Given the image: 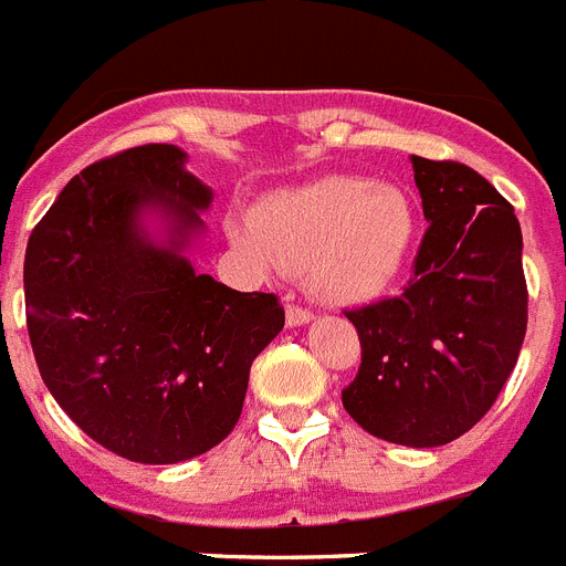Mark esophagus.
Instances as JSON below:
<instances>
[{
	"label": "esophagus",
	"instance_id": "obj_1",
	"mask_svg": "<svg viewBox=\"0 0 566 566\" xmlns=\"http://www.w3.org/2000/svg\"><path fill=\"white\" fill-rule=\"evenodd\" d=\"M312 321V312L303 310V306H294V303H289L286 306V324L289 326H306Z\"/></svg>",
	"mask_w": 566,
	"mask_h": 566
}]
</instances>
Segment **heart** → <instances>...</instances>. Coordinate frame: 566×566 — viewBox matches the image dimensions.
I'll return each mask as SVG.
<instances>
[{"label": "heart", "instance_id": "1", "mask_svg": "<svg viewBox=\"0 0 566 566\" xmlns=\"http://www.w3.org/2000/svg\"><path fill=\"white\" fill-rule=\"evenodd\" d=\"M233 245L265 274L297 272L326 306L381 301L408 269L419 213L408 193L361 176H324L265 196L228 226Z\"/></svg>", "mask_w": 566, "mask_h": 566}]
</instances>
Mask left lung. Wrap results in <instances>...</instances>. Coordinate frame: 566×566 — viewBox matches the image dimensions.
Listing matches in <instances>:
<instances>
[{"label": "left lung", "mask_w": 566, "mask_h": 566, "mask_svg": "<svg viewBox=\"0 0 566 566\" xmlns=\"http://www.w3.org/2000/svg\"><path fill=\"white\" fill-rule=\"evenodd\" d=\"M410 161L431 226L405 292L347 312L361 367L340 401L378 440L437 448L471 431L515 370L526 335L524 237L515 208L480 172Z\"/></svg>", "instance_id": "1"}]
</instances>
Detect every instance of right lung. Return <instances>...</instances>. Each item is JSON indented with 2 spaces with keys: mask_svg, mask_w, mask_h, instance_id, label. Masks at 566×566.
<instances>
[{
  "mask_svg": "<svg viewBox=\"0 0 566 566\" xmlns=\"http://www.w3.org/2000/svg\"><path fill=\"white\" fill-rule=\"evenodd\" d=\"M188 153L147 144L88 165L34 228L25 315L36 367L92 440L149 465L226 440L249 370L283 329L274 294L196 274L213 190Z\"/></svg>",
  "mask_w": 566,
  "mask_h": 566,
  "instance_id": "1",
  "label": "right lung"
}]
</instances>
